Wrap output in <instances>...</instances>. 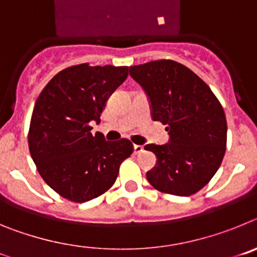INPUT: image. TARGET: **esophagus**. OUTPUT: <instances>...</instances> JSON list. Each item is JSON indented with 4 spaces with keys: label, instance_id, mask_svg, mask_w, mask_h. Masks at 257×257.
<instances>
[{
    "label": "esophagus",
    "instance_id": "obj_1",
    "mask_svg": "<svg viewBox=\"0 0 257 257\" xmlns=\"http://www.w3.org/2000/svg\"><path fill=\"white\" fill-rule=\"evenodd\" d=\"M134 152H135V154H140L144 152V147L143 145H134Z\"/></svg>",
    "mask_w": 257,
    "mask_h": 257
}]
</instances>
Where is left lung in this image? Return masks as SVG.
Wrapping results in <instances>:
<instances>
[{
    "mask_svg": "<svg viewBox=\"0 0 257 257\" xmlns=\"http://www.w3.org/2000/svg\"><path fill=\"white\" fill-rule=\"evenodd\" d=\"M130 76L147 92L152 118L167 124V144L145 145L157 163L147 172L162 193L192 196L212 179L226 147V118L211 88L194 72L174 60L130 67Z\"/></svg>",
    "mask_w": 257,
    "mask_h": 257,
    "instance_id": "8db88e82",
    "label": "left lung"
}]
</instances>
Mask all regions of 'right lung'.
Listing matches in <instances>:
<instances>
[{"label":"right lung","instance_id":"obj_1","mask_svg":"<svg viewBox=\"0 0 257 257\" xmlns=\"http://www.w3.org/2000/svg\"><path fill=\"white\" fill-rule=\"evenodd\" d=\"M128 76V67L65 68L51 78L33 108L28 133L32 160L50 188L77 203L101 196L134 152L130 140L92 135L108 97Z\"/></svg>","mask_w":257,"mask_h":257}]
</instances>
